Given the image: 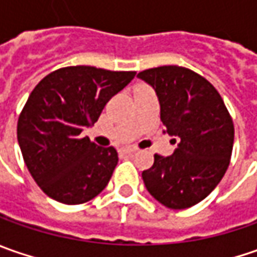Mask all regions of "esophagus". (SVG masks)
Instances as JSON below:
<instances>
[{
    "label": "esophagus",
    "instance_id": "obj_1",
    "mask_svg": "<svg viewBox=\"0 0 257 257\" xmlns=\"http://www.w3.org/2000/svg\"><path fill=\"white\" fill-rule=\"evenodd\" d=\"M121 153L133 154V153H136V149H133V147H125V149H123V150H121Z\"/></svg>",
    "mask_w": 257,
    "mask_h": 257
}]
</instances>
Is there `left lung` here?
<instances>
[{
  "instance_id": "left-lung-1",
  "label": "left lung",
  "mask_w": 257,
  "mask_h": 257,
  "mask_svg": "<svg viewBox=\"0 0 257 257\" xmlns=\"http://www.w3.org/2000/svg\"><path fill=\"white\" fill-rule=\"evenodd\" d=\"M137 77L156 91L163 133L179 137L172 156L154 154L153 166L142 173L146 189L169 209L192 207L213 192L229 167L232 117L217 90L189 68L163 65Z\"/></svg>"
}]
</instances>
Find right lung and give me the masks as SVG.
<instances>
[{
	"mask_svg": "<svg viewBox=\"0 0 257 257\" xmlns=\"http://www.w3.org/2000/svg\"><path fill=\"white\" fill-rule=\"evenodd\" d=\"M134 75L75 65L53 71L35 85L20 114L17 139L28 172L48 197L81 204L108 184L118 162L115 149L98 147L81 132Z\"/></svg>",
	"mask_w": 257,
	"mask_h": 257,
	"instance_id": "add662e5",
	"label": "right lung"
}]
</instances>
